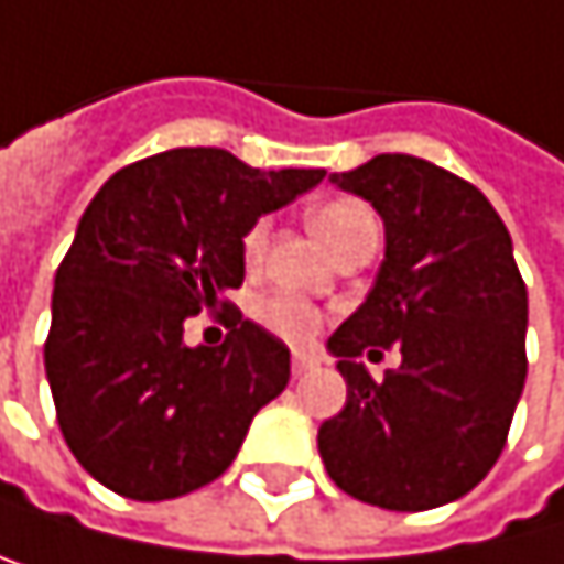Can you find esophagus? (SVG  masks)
<instances>
[{"label": "esophagus", "instance_id": "obj_1", "mask_svg": "<svg viewBox=\"0 0 564 564\" xmlns=\"http://www.w3.org/2000/svg\"><path fill=\"white\" fill-rule=\"evenodd\" d=\"M316 364H319L316 354H310V350H295V354H292V375H295V378H303L306 371H313Z\"/></svg>", "mask_w": 564, "mask_h": 564}]
</instances>
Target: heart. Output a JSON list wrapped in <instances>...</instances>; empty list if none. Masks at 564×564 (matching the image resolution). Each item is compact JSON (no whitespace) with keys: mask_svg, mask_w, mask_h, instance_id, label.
Returning a JSON list of instances; mask_svg holds the SVG:
<instances>
[{"mask_svg":"<svg viewBox=\"0 0 564 564\" xmlns=\"http://www.w3.org/2000/svg\"><path fill=\"white\" fill-rule=\"evenodd\" d=\"M310 224L316 238L333 251L340 248L347 238H354L357 231H367V227H378L371 207H364L360 200H326V204H316L310 210ZM265 248H269V220H254L248 231H245V241H241V254H245V265L254 269L261 258H265ZM258 319L265 323L272 333L279 337L292 340V344H306L313 340L319 326H323V313L310 303V299L295 295V292H272L258 303Z\"/></svg>","mask_w":564,"mask_h":564,"instance_id":"heart-1","label":"heart"}]
</instances>
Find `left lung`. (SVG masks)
Here are the masks:
<instances>
[{"label":"left lung","mask_w":564,"mask_h":564,"mask_svg":"<svg viewBox=\"0 0 564 564\" xmlns=\"http://www.w3.org/2000/svg\"><path fill=\"white\" fill-rule=\"evenodd\" d=\"M384 220V261L367 303L329 337L347 404L319 425V456L344 494L384 510L443 507L503 453L524 391L528 289L510 235L456 173L381 152L329 176ZM402 350L375 382L367 349Z\"/></svg>","instance_id":"left-lung-1"}]
</instances>
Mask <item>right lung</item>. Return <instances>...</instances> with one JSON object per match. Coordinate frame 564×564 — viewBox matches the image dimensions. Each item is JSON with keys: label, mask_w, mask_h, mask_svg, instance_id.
Masks as SVG:
<instances>
[{"label": "right lung", "mask_w": 564, "mask_h": 564, "mask_svg": "<svg viewBox=\"0 0 564 564\" xmlns=\"http://www.w3.org/2000/svg\"><path fill=\"white\" fill-rule=\"evenodd\" d=\"M326 170H254L214 145L118 170L87 204L54 279L43 344L74 459L129 500H173L235 463L261 404L289 384V347L245 319V231ZM200 308L232 329L186 348Z\"/></svg>", "instance_id": "right-lung-1"}]
</instances>
